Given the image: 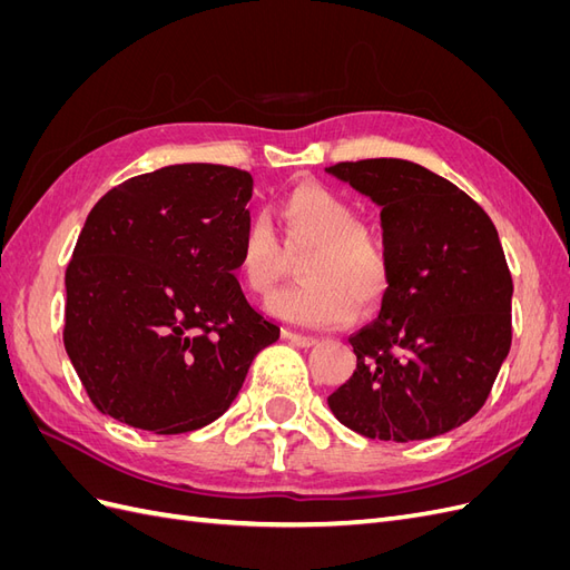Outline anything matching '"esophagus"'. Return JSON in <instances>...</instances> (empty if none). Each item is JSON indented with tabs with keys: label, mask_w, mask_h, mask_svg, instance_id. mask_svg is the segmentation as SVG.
<instances>
[{
	"label": "esophagus",
	"mask_w": 570,
	"mask_h": 570,
	"mask_svg": "<svg viewBox=\"0 0 570 570\" xmlns=\"http://www.w3.org/2000/svg\"><path fill=\"white\" fill-rule=\"evenodd\" d=\"M285 337H287L292 344H297V347H304V350H308V347H314V344H318V337H314V335H302V333H295V331H285Z\"/></svg>",
	"instance_id": "esophagus-1"
}]
</instances>
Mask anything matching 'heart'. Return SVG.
Instances as JSON below:
<instances>
[{
	"label": "heart",
	"instance_id": "heart-1",
	"mask_svg": "<svg viewBox=\"0 0 570 570\" xmlns=\"http://www.w3.org/2000/svg\"><path fill=\"white\" fill-rule=\"evenodd\" d=\"M281 239L264 218L239 237L237 281L249 295L268 297L299 258L302 283L281 292L271 312L283 321L333 327L350 323L361 306L373 314L390 289V266L377 237L358 220L356 206L321 183H304L275 206ZM284 245L281 246L279 243Z\"/></svg>",
	"mask_w": 570,
	"mask_h": 570
}]
</instances>
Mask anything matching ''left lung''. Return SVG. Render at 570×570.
Wrapping results in <instances>:
<instances>
[{"mask_svg":"<svg viewBox=\"0 0 570 570\" xmlns=\"http://www.w3.org/2000/svg\"><path fill=\"white\" fill-rule=\"evenodd\" d=\"M327 174L381 206L390 289L350 337L356 368L327 396L371 440H428L485 404L511 350L513 283L494 223L454 183L404 159L342 161Z\"/></svg>","mask_w":570,"mask_h":570,"instance_id":"obj_1","label":"left lung"}]
</instances>
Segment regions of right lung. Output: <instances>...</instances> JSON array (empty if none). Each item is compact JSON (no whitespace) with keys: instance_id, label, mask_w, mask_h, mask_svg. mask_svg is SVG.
Returning <instances> with one entry per match:
<instances>
[{"instance_id":"obj_1","label":"right lung","mask_w":570,"mask_h":570,"mask_svg":"<svg viewBox=\"0 0 570 570\" xmlns=\"http://www.w3.org/2000/svg\"><path fill=\"white\" fill-rule=\"evenodd\" d=\"M249 199L247 170L178 164L95 204L66 268L63 344L101 413L157 435L209 425L281 337L235 278Z\"/></svg>"}]
</instances>
